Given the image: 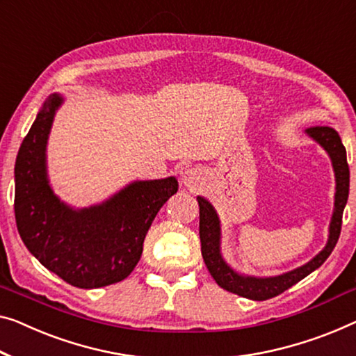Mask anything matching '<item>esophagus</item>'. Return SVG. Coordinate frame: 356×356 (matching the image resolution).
Here are the masks:
<instances>
[{"mask_svg": "<svg viewBox=\"0 0 356 356\" xmlns=\"http://www.w3.org/2000/svg\"><path fill=\"white\" fill-rule=\"evenodd\" d=\"M180 180H182V184L185 185V187L196 190L201 185V182H203V177H201V172L198 171V169L188 168V169H184L182 179Z\"/></svg>", "mask_w": 356, "mask_h": 356, "instance_id": "34e87169", "label": "esophagus"}]
</instances>
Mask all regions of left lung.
<instances>
[{"label":"left lung","mask_w":356,"mask_h":356,"mask_svg":"<svg viewBox=\"0 0 356 356\" xmlns=\"http://www.w3.org/2000/svg\"><path fill=\"white\" fill-rule=\"evenodd\" d=\"M312 139L318 142L330 155L336 174V196H334V212L330 224V238L325 249L320 254L307 262L302 267L291 270L288 273L278 275V277L270 278H256L245 277V275L236 273L229 264L224 261L220 254V222L217 217L216 209L208 200L203 196H198L200 204V240H201V254H203L204 264L208 267L211 277L216 280V283L230 291L233 294L251 300H267L272 297L284 293L291 286L299 283L307 275H310L314 270L321 267L323 262L330 257L332 249L336 248L342 229V214L348 200V185H350V171L347 163V152L342 145L341 137L337 131L330 126H314L305 131Z\"/></svg>","instance_id":"8db88e82"}]
</instances>
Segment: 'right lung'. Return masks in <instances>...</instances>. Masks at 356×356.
<instances>
[{
  "mask_svg": "<svg viewBox=\"0 0 356 356\" xmlns=\"http://www.w3.org/2000/svg\"><path fill=\"white\" fill-rule=\"evenodd\" d=\"M62 95L52 94L25 136L15 160L14 212L26 249L68 284L102 288L129 277L161 206L177 192L176 177L137 180L102 204L73 209L52 192L46 145Z\"/></svg>",
  "mask_w": 356,
  "mask_h": 356,
  "instance_id": "add662e5",
  "label": "right lung"
}]
</instances>
